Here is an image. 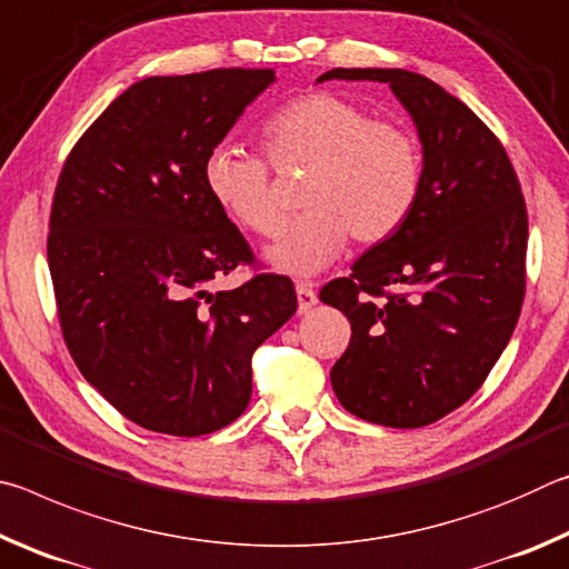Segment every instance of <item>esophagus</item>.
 <instances>
[{"mask_svg":"<svg viewBox=\"0 0 569 569\" xmlns=\"http://www.w3.org/2000/svg\"><path fill=\"white\" fill-rule=\"evenodd\" d=\"M296 296H298V313H308L316 306V301H319L311 283H303V281L296 283Z\"/></svg>","mask_w":569,"mask_h":569,"instance_id":"34e87169","label":"esophagus"}]
</instances>
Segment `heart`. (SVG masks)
Instances as JSON below:
<instances>
[{"label":"heart","mask_w":569,"mask_h":569,"mask_svg":"<svg viewBox=\"0 0 569 569\" xmlns=\"http://www.w3.org/2000/svg\"><path fill=\"white\" fill-rule=\"evenodd\" d=\"M263 148L278 168L311 166L281 240L268 250L278 271L313 276L343 253L349 236L373 246L397 233L421 190V148L397 122L377 120L363 104L311 92L268 114ZM210 198L236 226L273 236L281 226L271 166L253 150L220 142L203 162Z\"/></svg>","instance_id":"b5f03b06"}]
</instances>
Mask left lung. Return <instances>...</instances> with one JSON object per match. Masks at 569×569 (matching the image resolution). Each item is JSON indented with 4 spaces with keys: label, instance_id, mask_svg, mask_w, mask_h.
Masks as SVG:
<instances>
[{
    "label": "left lung",
    "instance_id": "1",
    "mask_svg": "<svg viewBox=\"0 0 569 569\" xmlns=\"http://www.w3.org/2000/svg\"><path fill=\"white\" fill-rule=\"evenodd\" d=\"M323 80L387 82L423 150L409 218L321 288L351 321L333 391L359 419L427 427L485 383L512 339L527 278L522 188L497 134L423 74L336 67Z\"/></svg>",
    "mask_w": 569,
    "mask_h": 569
}]
</instances>
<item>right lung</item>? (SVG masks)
<instances>
[{"label": "right lung", "mask_w": 569, "mask_h": 569, "mask_svg": "<svg viewBox=\"0 0 569 569\" xmlns=\"http://www.w3.org/2000/svg\"><path fill=\"white\" fill-rule=\"evenodd\" d=\"M273 70L146 77L64 160L47 261L77 369L122 417L200 437L246 411L253 351L298 308L288 276L230 291L253 253L206 188L203 162Z\"/></svg>", "instance_id": "obj_1"}]
</instances>
